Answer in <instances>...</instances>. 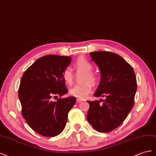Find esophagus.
Listing matches in <instances>:
<instances>
[{
	"label": "esophagus",
	"mask_w": 156,
	"mask_h": 156,
	"mask_svg": "<svg viewBox=\"0 0 156 156\" xmlns=\"http://www.w3.org/2000/svg\"><path fill=\"white\" fill-rule=\"evenodd\" d=\"M82 100L80 99H76V102H77L78 103H80V102H82Z\"/></svg>",
	"instance_id": "34e87169"
}]
</instances>
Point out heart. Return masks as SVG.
Returning a JSON list of instances; mask_svg holds the SVG:
<instances>
[{
    "instance_id": "1",
    "label": "heart",
    "mask_w": 156,
    "mask_h": 156,
    "mask_svg": "<svg viewBox=\"0 0 156 156\" xmlns=\"http://www.w3.org/2000/svg\"><path fill=\"white\" fill-rule=\"evenodd\" d=\"M74 68L77 70L84 71L81 81L80 83L72 87L69 91L70 94L79 99H83L89 93H90L93 89V84H97L99 82L98 75L93 72V65L91 61L84 57H80L75 61ZM62 78L65 83L70 85L73 82V74L70 68L65 69L62 73Z\"/></svg>"
}]
</instances>
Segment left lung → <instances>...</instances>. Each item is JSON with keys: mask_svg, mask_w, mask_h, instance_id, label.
<instances>
[{"mask_svg": "<svg viewBox=\"0 0 156 156\" xmlns=\"http://www.w3.org/2000/svg\"><path fill=\"white\" fill-rule=\"evenodd\" d=\"M90 55L101 74L94 96L106 99L87 101L90 108L87 119L97 131L108 133L121 125L133 107L137 88L136 76L132 66L116 53L99 51Z\"/></svg>", "mask_w": 156, "mask_h": 156, "instance_id": "obj_1", "label": "left lung"}]
</instances>
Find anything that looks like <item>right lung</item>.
<instances>
[{
    "label": "right lung",
    "instance_id": "obj_1",
    "mask_svg": "<svg viewBox=\"0 0 156 156\" xmlns=\"http://www.w3.org/2000/svg\"><path fill=\"white\" fill-rule=\"evenodd\" d=\"M71 57L47 55L38 59L21 77L18 96L21 114L29 127L38 134L51 137L59 135L67 122L76 97L58 99L68 92L62 78ZM54 98L57 101H53Z\"/></svg>",
    "mask_w": 156,
    "mask_h": 156
}]
</instances>
